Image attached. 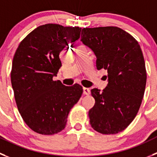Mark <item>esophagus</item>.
I'll use <instances>...</instances> for the list:
<instances>
[{
    "mask_svg": "<svg viewBox=\"0 0 157 157\" xmlns=\"http://www.w3.org/2000/svg\"><path fill=\"white\" fill-rule=\"evenodd\" d=\"M83 94H85V95H89L90 94V89L89 88H87V87H83Z\"/></svg>",
    "mask_w": 157,
    "mask_h": 157,
    "instance_id": "obj_1",
    "label": "esophagus"
}]
</instances>
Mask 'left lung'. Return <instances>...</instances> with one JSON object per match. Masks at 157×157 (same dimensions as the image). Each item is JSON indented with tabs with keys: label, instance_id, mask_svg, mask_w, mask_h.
Segmentation results:
<instances>
[{
	"label": "left lung",
	"instance_id": "8db88e82",
	"mask_svg": "<svg viewBox=\"0 0 157 157\" xmlns=\"http://www.w3.org/2000/svg\"><path fill=\"white\" fill-rule=\"evenodd\" d=\"M81 41L94 52L97 69L108 70L106 88L102 92L90 90L95 99L88 113L90 125L101 134H116L133 121L144 96L146 70L143 52L133 36L115 26L84 28Z\"/></svg>",
	"mask_w": 157,
	"mask_h": 157
}]
</instances>
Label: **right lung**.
Instances as JSON below:
<instances>
[{
  "instance_id": "right-lung-1",
  "label": "right lung",
  "mask_w": 157,
  "mask_h": 157,
  "mask_svg": "<svg viewBox=\"0 0 157 157\" xmlns=\"http://www.w3.org/2000/svg\"><path fill=\"white\" fill-rule=\"evenodd\" d=\"M81 29L45 24L31 32L14 53L11 80L19 113L26 125L39 134H56L64 129L69 112L78 102L83 87L53 80L62 66L59 52L80 38Z\"/></svg>"
}]
</instances>
